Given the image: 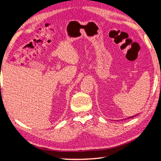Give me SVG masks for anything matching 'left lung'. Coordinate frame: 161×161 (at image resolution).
Wrapping results in <instances>:
<instances>
[{"instance_id": "obj_1", "label": "left lung", "mask_w": 161, "mask_h": 161, "mask_svg": "<svg viewBox=\"0 0 161 161\" xmlns=\"http://www.w3.org/2000/svg\"><path fill=\"white\" fill-rule=\"evenodd\" d=\"M134 117V116H133V117H130V118H132V117Z\"/></svg>"}]
</instances>
